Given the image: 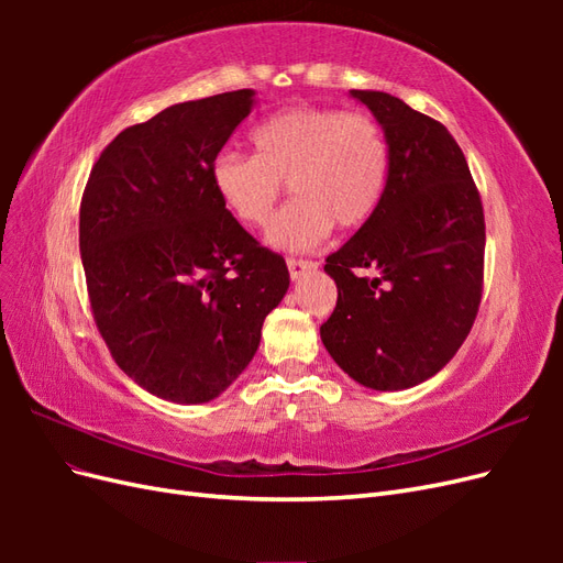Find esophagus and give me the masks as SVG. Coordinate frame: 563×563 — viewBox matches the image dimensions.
I'll use <instances>...</instances> for the list:
<instances>
[{
    "label": "esophagus",
    "instance_id": "34e87169",
    "mask_svg": "<svg viewBox=\"0 0 563 563\" xmlns=\"http://www.w3.org/2000/svg\"><path fill=\"white\" fill-rule=\"evenodd\" d=\"M286 265H288V275H291V279H300L305 272L317 267L314 261H302V258H286Z\"/></svg>",
    "mask_w": 563,
    "mask_h": 563
}]
</instances>
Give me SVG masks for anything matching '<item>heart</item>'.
Returning <instances> with one entry per match:
<instances>
[{
    "instance_id": "1",
    "label": "heart",
    "mask_w": 563,
    "mask_h": 563,
    "mask_svg": "<svg viewBox=\"0 0 563 563\" xmlns=\"http://www.w3.org/2000/svg\"><path fill=\"white\" fill-rule=\"evenodd\" d=\"M253 155L225 150L213 159L211 183L225 209L244 225H265L284 195L294 201L269 225V242L308 249L338 230H356L376 211L385 190L389 147L376 119L296 106L251 131Z\"/></svg>"
}]
</instances>
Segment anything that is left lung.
Here are the masks:
<instances>
[{
  "label": "left lung",
  "instance_id": "obj_1",
  "mask_svg": "<svg viewBox=\"0 0 563 563\" xmlns=\"http://www.w3.org/2000/svg\"><path fill=\"white\" fill-rule=\"evenodd\" d=\"M385 131L376 211L327 258L338 302L321 343L350 378L406 389L465 343L484 291V207L463 150L437 119L383 91H350Z\"/></svg>",
  "mask_w": 563,
  "mask_h": 563
}]
</instances>
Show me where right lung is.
<instances>
[{
	"mask_svg": "<svg viewBox=\"0 0 563 563\" xmlns=\"http://www.w3.org/2000/svg\"><path fill=\"white\" fill-rule=\"evenodd\" d=\"M253 91L187 100L100 152L79 207L93 321L114 364L176 404L218 397L249 366L288 288L279 253L236 223L211 166Z\"/></svg>",
	"mask_w": 563,
	"mask_h": 563,
	"instance_id": "obj_1",
	"label": "right lung"
}]
</instances>
